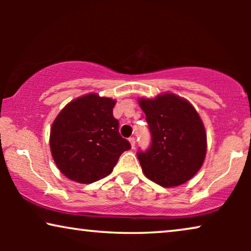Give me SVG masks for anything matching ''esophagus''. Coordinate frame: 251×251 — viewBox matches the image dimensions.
Here are the masks:
<instances>
[{
    "mask_svg": "<svg viewBox=\"0 0 251 251\" xmlns=\"http://www.w3.org/2000/svg\"><path fill=\"white\" fill-rule=\"evenodd\" d=\"M129 142H130V144H131L132 149H135V146H136V140H135V138H133V137H130Z\"/></svg>",
    "mask_w": 251,
    "mask_h": 251,
    "instance_id": "esophagus-1",
    "label": "esophagus"
}]
</instances>
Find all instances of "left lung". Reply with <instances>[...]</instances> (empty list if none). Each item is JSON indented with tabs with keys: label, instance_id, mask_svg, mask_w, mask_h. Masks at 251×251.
<instances>
[{
	"label": "left lung",
	"instance_id": "obj_1",
	"mask_svg": "<svg viewBox=\"0 0 251 251\" xmlns=\"http://www.w3.org/2000/svg\"><path fill=\"white\" fill-rule=\"evenodd\" d=\"M138 101L152 138L149 150L137 153L143 173L163 187L190 180L200 170L207 152V135L198 112L174 94Z\"/></svg>",
	"mask_w": 251,
	"mask_h": 251
}]
</instances>
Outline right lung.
I'll return each instance as SVG.
<instances>
[{"label":"right lung","mask_w":251,"mask_h":251,"mask_svg":"<svg viewBox=\"0 0 251 251\" xmlns=\"http://www.w3.org/2000/svg\"><path fill=\"white\" fill-rule=\"evenodd\" d=\"M115 100L89 94L72 100L54 119L50 150L58 169L71 180L91 184L108 176L131 149L113 116Z\"/></svg>","instance_id":"obj_1"}]
</instances>
